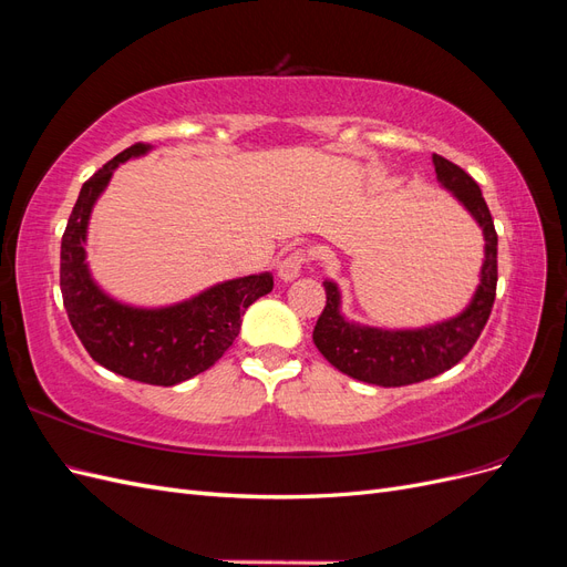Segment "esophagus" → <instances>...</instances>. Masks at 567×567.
Returning a JSON list of instances; mask_svg holds the SVG:
<instances>
[{
    "mask_svg": "<svg viewBox=\"0 0 567 567\" xmlns=\"http://www.w3.org/2000/svg\"><path fill=\"white\" fill-rule=\"evenodd\" d=\"M307 260H310V252H307L305 248H296V250L286 252V255L281 257V262H279V277H281L284 281H293L296 277H300L302 265H305Z\"/></svg>",
    "mask_w": 567,
    "mask_h": 567,
    "instance_id": "esophagus-1",
    "label": "esophagus"
}]
</instances>
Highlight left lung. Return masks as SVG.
Here are the masks:
<instances>
[{
  "label": "left lung",
  "mask_w": 567,
  "mask_h": 567,
  "mask_svg": "<svg viewBox=\"0 0 567 567\" xmlns=\"http://www.w3.org/2000/svg\"><path fill=\"white\" fill-rule=\"evenodd\" d=\"M437 179L463 203L485 234L483 277L471 305L458 317L416 331H381L350 323L340 315V293L323 281L326 307L317 319L312 340L329 362L357 381L400 388L433 379L458 364L477 342L496 298V231L483 192L475 179L452 161L433 156Z\"/></svg>",
  "instance_id": "obj_1"
}]
</instances>
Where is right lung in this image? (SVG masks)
I'll return each instance as SVG.
<instances>
[{
  "mask_svg": "<svg viewBox=\"0 0 567 567\" xmlns=\"http://www.w3.org/2000/svg\"><path fill=\"white\" fill-rule=\"evenodd\" d=\"M151 146L134 144L82 184L61 238V296L73 331L94 362L130 381L177 385L210 369L241 331L248 307L274 288L271 274L217 284L205 293L163 310L120 305L101 290L84 262L92 205L113 169Z\"/></svg>",
  "mask_w": 567,
  "mask_h": 567,
  "instance_id": "obj_1",
  "label": "right lung"
}]
</instances>
